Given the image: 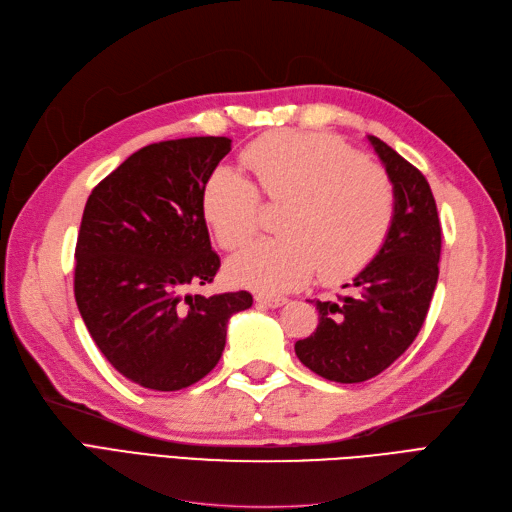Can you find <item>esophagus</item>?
Instances as JSON below:
<instances>
[{
  "mask_svg": "<svg viewBox=\"0 0 512 512\" xmlns=\"http://www.w3.org/2000/svg\"><path fill=\"white\" fill-rule=\"evenodd\" d=\"M256 303L265 307H282L286 303L284 297H273V294H256Z\"/></svg>",
  "mask_w": 512,
  "mask_h": 512,
  "instance_id": "34e87169",
  "label": "esophagus"
}]
</instances>
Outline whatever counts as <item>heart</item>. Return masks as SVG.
Listing matches in <instances>:
<instances>
[{
    "label": "heart",
    "instance_id": "obj_1",
    "mask_svg": "<svg viewBox=\"0 0 512 512\" xmlns=\"http://www.w3.org/2000/svg\"><path fill=\"white\" fill-rule=\"evenodd\" d=\"M243 164L269 203L288 209L277 226L282 239L258 241L228 262L232 282L267 294L301 288L316 271L324 282H339L363 269L389 237L395 218L389 173L335 138L269 134L247 147ZM257 189L226 166L205 181L203 215L226 250L256 235Z\"/></svg>",
    "mask_w": 512,
    "mask_h": 512
}]
</instances>
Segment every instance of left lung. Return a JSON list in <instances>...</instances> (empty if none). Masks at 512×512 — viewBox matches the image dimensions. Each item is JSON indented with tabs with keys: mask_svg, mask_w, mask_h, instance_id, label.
<instances>
[{
	"mask_svg": "<svg viewBox=\"0 0 512 512\" xmlns=\"http://www.w3.org/2000/svg\"><path fill=\"white\" fill-rule=\"evenodd\" d=\"M367 138L395 185L393 226L352 292L316 301V331L294 344L305 367L342 384L378 376L410 348L440 273L442 228L427 179L380 138Z\"/></svg>",
	"mask_w": 512,
	"mask_h": 512,
	"instance_id": "left-lung-1",
	"label": "left lung"
}]
</instances>
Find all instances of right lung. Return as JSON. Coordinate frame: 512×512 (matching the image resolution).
Here are the masks:
<instances>
[{"label": "right lung", "mask_w": 512, "mask_h": 512, "mask_svg": "<svg viewBox=\"0 0 512 512\" xmlns=\"http://www.w3.org/2000/svg\"><path fill=\"white\" fill-rule=\"evenodd\" d=\"M228 151L226 136L153 143L87 198L74 299L106 361L145 389L179 391L205 378L224 352L230 316L252 307L245 290L188 292L220 269L200 200Z\"/></svg>", "instance_id": "1"}]
</instances>
